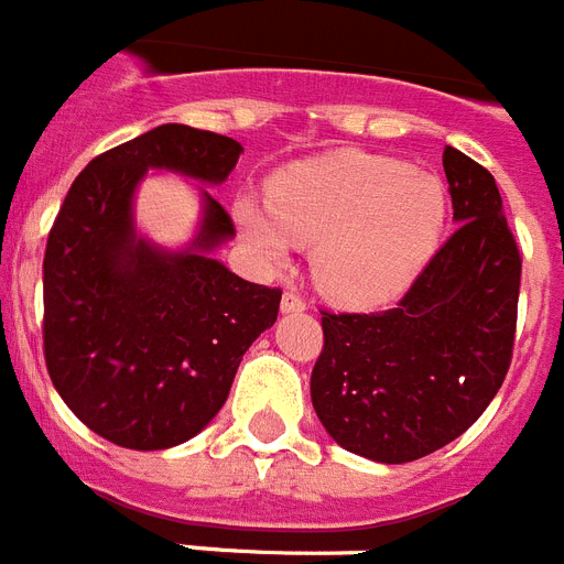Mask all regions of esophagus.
Instances as JSON below:
<instances>
[{
	"instance_id": "esophagus-1",
	"label": "esophagus",
	"mask_w": 564,
	"mask_h": 564,
	"mask_svg": "<svg viewBox=\"0 0 564 564\" xmlns=\"http://www.w3.org/2000/svg\"><path fill=\"white\" fill-rule=\"evenodd\" d=\"M306 310V301H303L301 295H297V292H292V289H286V292H283V297H281V312H303Z\"/></svg>"
}]
</instances>
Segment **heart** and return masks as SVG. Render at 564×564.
Here are the masks:
<instances>
[{
	"label": "heart",
	"instance_id": "obj_1",
	"mask_svg": "<svg viewBox=\"0 0 564 564\" xmlns=\"http://www.w3.org/2000/svg\"><path fill=\"white\" fill-rule=\"evenodd\" d=\"M437 175L369 153H337L289 166L269 207L238 200L235 221L269 261L312 247V278L343 306H377L411 286L445 224Z\"/></svg>",
	"mask_w": 564,
	"mask_h": 564
}]
</instances>
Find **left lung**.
Returning a JSON list of instances; mask_svg holds the SVG:
<instances>
[{"label":"left lung","mask_w":564,"mask_h":564,"mask_svg":"<svg viewBox=\"0 0 564 564\" xmlns=\"http://www.w3.org/2000/svg\"><path fill=\"white\" fill-rule=\"evenodd\" d=\"M457 229L394 310L321 312L312 405L340 448L411 463L471 429L511 366L522 258L486 166L445 147Z\"/></svg>","instance_id":"left-lung-1"}]
</instances>
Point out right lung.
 I'll list each match as a JSON object with an SVG mask.
<instances>
[{
    "label": "right lung",
    "mask_w": 564,
    "mask_h": 564,
    "mask_svg": "<svg viewBox=\"0 0 564 564\" xmlns=\"http://www.w3.org/2000/svg\"><path fill=\"white\" fill-rule=\"evenodd\" d=\"M243 147L187 124H161L96 155L73 181L45 249V364L67 409L121 448L187 443L227 403L254 337L278 321L281 289L215 261L227 209L200 189L204 218L187 249L135 232L147 170L221 184Z\"/></svg>",
    "instance_id": "1"
}]
</instances>
